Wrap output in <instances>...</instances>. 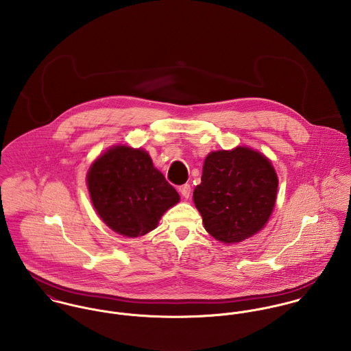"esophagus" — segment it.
I'll return each instance as SVG.
<instances>
[{"label":"esophagus","instance_id":"esophagus-1","mask_svg":"<svg viewBox=\"0 0 351 351\" xmlns=\"http://www.w3.org/2000/svg\"><path fill=\"white\" fill-rule=\"evenodd\" d=\"M180 193H181L185 199H189V196H191V185H189V184L181 185V186H180Z\"/></svg>","mask_w":351,"mask_h":351}]
</instances>
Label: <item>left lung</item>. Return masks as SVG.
<instances>
[{
  "instance_id": "obj_1",
  "label": "left lung",
  "mask_w": 351,
  "mask_h": 351,
  "mask_svg": "<svg viewBox=\"0 0 351 351\" xmlns=\"http://www.w3.org/2000/svg\"><path fill=\"white\" fill-rule=\"evenodd\" d=\"M277 188L276 170L261 152L249 147L213 151L205 158L193 201L216 241L238 243L265 227Z\"/></svg>"
}]
</instances>
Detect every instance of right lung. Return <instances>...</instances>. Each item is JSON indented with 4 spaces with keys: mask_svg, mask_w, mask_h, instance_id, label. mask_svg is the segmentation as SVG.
Wrapping results in <instances>:
<instances>
[{
    "mask_svg": "<svg viewBox=\"0 0 351 351\" xmlns=\"http://www.w3.org/2000/svg\"><path fill=\"white\" fill-rule=\"evenodd\" d=\"M86 181L101 220L128 238L156 228L162 215L180 201L177 191L141 149L110 147L93 162Z\"/></svg>",
    "mask_w": 351,
    "mask_h": 351,
    "instance_id": "1",
    "label": "right lung"
}]
</instances>
